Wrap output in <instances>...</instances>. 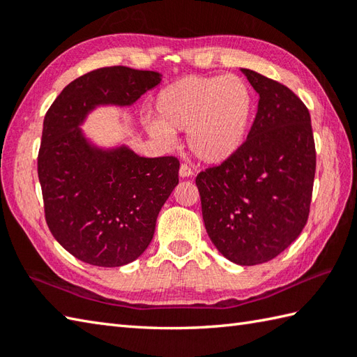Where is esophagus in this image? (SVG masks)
<instances>
[{"instance_id": "34e87169", "label": "esophagus", "mask_w": 357, "mask_h": 357, "mask_svg": "<svg viewBox=\"0 0 357 357\" xmlns=\"http://www.w3.org/2000/svg\"><path fill=\"white\" fill-rule=\"evenodd\" d=\"M193 174V170L187 164H183L179 167V176L181 178H190Z\"/></svg>"}]
</instances>
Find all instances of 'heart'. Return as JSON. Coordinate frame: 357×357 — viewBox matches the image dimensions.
<instances>
[{"instance_id": "1", "label": "heart", "mask_w": 357, "mask_h": 357, "mask_svg": "<svg viewBox=\"0 0 357 357\" xmlns=\"http://www.w3.org/2000/svg\"><path fill=\"white\" fill-rule=\"evenodd\" d=\"M158 119L147 132L172 144L174 130H188L187 142L202 162L219 165L236 156L252 132L256 101L252 87L236 75L181 78L164 87L155 100Z\"/></svg>"}]
</instances>
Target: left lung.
Segmentation results:
<instances>
[{"mask_svg":"<svg viewBox=\"0 0 357 357\" xmlns=\"http://www.w3.org/2000/svg\"><path fill=\"white\" fill-rule=\"evenodd\" d=\"M259 95L245 146L196 176L206 230L219 253L239 265L271 261L304 230L316 149L310 112L290 89L241 69Z\"/></svg>","mask_w":357,"mask_h":357,"instance_id":"1","label":"left lung"}]
</instances>
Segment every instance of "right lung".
<instances>
[{
  "instance_id": "add662e5",
  "label": "right lung",
  "mask_w": 357,
  "mask_h": 357,
  "mask_svg": "<svg viewBox=\"0 0 357 357\" xmlns=\"http://www.w3.org/2000/svg\"><path fill=\"white\" fill-rule=\"evenodd\" d=\"M159 82L158 72L102 67L66 86L45 113L38 153L45 222L82 262L121 267L139 257L179 183L178 158L100 149L79 127L98 105L127 107Z\"/></svg>"
}]
</instances>
